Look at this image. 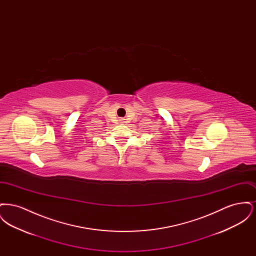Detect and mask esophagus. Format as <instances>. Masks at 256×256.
<instances>
[{
    "mask_svg": "<svg viewBox=\"0 0 256 256\" xmlns=\"http://www.w3.org/2000/svg\"><path fill=\"white\" fill-rule=\"evenodd\" d=\"M121 121H122V120H121Z\"/></svg>",
    "mask_w": 256,
    "mask_h": 256,
    "instance_id": "obj_1",
    "label": "esophagus"
}]
</instances>
